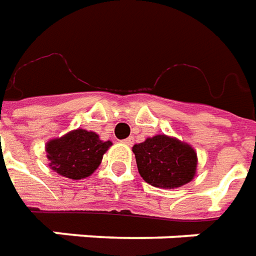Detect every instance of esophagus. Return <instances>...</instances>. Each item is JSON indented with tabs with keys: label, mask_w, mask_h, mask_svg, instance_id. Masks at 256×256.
<instances>
[{
	"label": "esophagus",
	"mask_w": 256,
	"mask_h": 256,
	"mask_svg": "<svg viewBox=\"0 0 256 256\" xmlns=\"http://www.w3.org/2000/svg\"><path fill=\"white\" fill-rule=\"evenodd\" d=\"M134 142H135V139H134L132 136L126 138V139H124V140H122V143H124V144H126V146H132V144H134Z\"/></svg>",
	"instance_id": "1"
}]
</instances>
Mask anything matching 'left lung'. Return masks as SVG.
<instances>
[{
    "instance_id": "1",
    "label": "left lung",
    "mask_w": 256,
    "mask_h": 256,
    "mask_svg": "<svg viewBox=\"0 0 256 256\" xmlns=\"http://www.w3.org/2000/svg\"><path fill=\"white\" fill-rule=\"evenodd\" d=\"M138 171L144 182L160 189H175L189 183L197 170V153L176 138L156 135L132 148Z\"/></svg>"
}]
</instances>
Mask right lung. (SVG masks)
Listing matches in <instances>:
<instances>
[{"instance_id": "add662e5", "label": "right lung", "mask_w": 256, "mask_h": 256, "mask_svg": "<svg viewBox=\"0 0 256 256\" xmlns=\"http://www.w3.org/2000/svg\"><path fill=\"white\" fill-rule=\"evenodd\" d=\"M113 143L103 142L96 132L74 130L62 138L46 143V157L50 166L62 176L82 179L92 175L100 166L103 154Z\"/></svg>"}]
</instances>
